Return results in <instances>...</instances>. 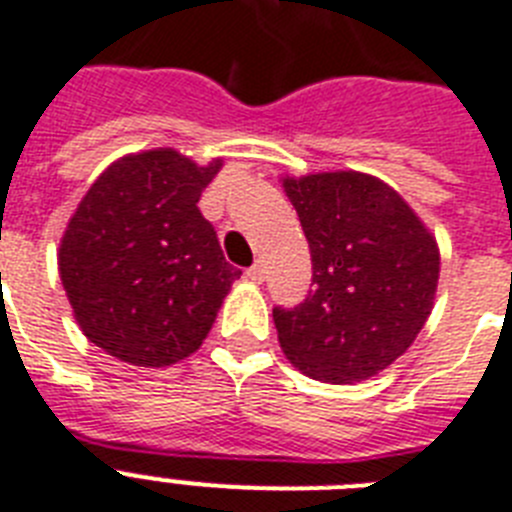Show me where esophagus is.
<instances>
[{
  "label": "esophagus",
  "mask_w": 512,
  "mask_h": 512,
  "mask_svg": "<svg viewBox=\"0 0 512 512\" xmlns=\"http://www.w3.org/2000/svg\"><path fill=\"white\" fill-rule=\"evenodd\" d=\"M246 277L251 282H256V285H261V282H264V277H266L264 264H261V261H256V264H253L251 269H246Z\"/></svg>",
  "instance_id": "esophagus-1"
}]
</instances>
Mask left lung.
Wrapping results in <instances>:
<instances>
[{
  "mask_svg": "<svg viewBox=\"0 0 512 512\" xmlns=\"http://www.w3.org/2000/svg\"><path fill=\"white\" fill-rule=\"evenodd\" d=\"M282 188L314 266L306 301L274 308L282 353L319 382L377 377L432 314L437 240L398 190L366 172L282 177Z\"/></svg>",
  "mask_w": 512,
  "mask_h": 512,
  "instance_id": "obj_1",
  "label": "left lung"
}]
</instances>
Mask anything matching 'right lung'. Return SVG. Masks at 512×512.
Listing matches in <instances>:
<instances>
[{"label": "right lung", "mask_w": 512, "mask_h": 512, "mask_svg": "<svg viewBox=\"0 0 512 512\" xmlns=\"http://www.w3.org/2000/svg\"><path fill=\"white\" fill-rule=\"evenodd\" d=\"M222 159L175 149L112 162L59 240L57 264L88 340L133 366H170L201 348L240 269L225 261L198 198Z\"/></svg>", "instance_id": "add662e5"}]
</instances>
